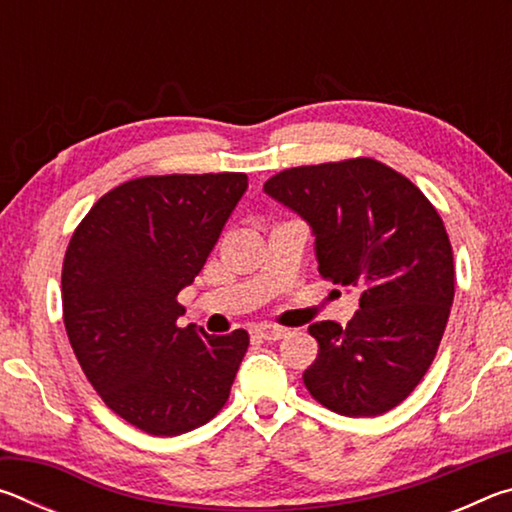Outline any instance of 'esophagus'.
Listing matches in <instances>:
<instances>
[{
    "label": "esophagus",
    "mask_w": 512,
    "mask_h": 512,
    "mask_svg": "<svg viewBox=\"0 0 512 512\" xmlns=\"http://www.w3.org/2000/svg\"><path fill=\"white\" fill-rule=\"evenodd\" d=\"M255 334L259 336V339H264V341H280L282 336L287 334V329L277 327V325H259L255 329Z\"/></svg>",
    "instance_id": "1"
}]
</instances>
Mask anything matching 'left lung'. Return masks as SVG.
Masks as SVG:
<instances>
[{
    "label": "left lung",
    "instance_id": "8db88e82",
    "mask_svg": "<svg viewBox=\"0 0 512 512\" xmlns=\"http://www.w3.org/2000/svg\"><path fill=\"white\" fill-rule=\"evenodd\" d=\"M264 192L305 219L325 280L361 291L348 325H309L318 357L302 375L329 411L372 418L413 393L454 300L445 223L409 178L372 158L275 173Z\"/></svg>",
    "mask_w": 512,
    "mask_h": 512
}]
</instances>
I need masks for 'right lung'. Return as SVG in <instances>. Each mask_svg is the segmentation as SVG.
Wrapping results in <instances>:
<instances>
[{"label":"right lung","mask_w":512,"mask_h":512,"mask_svg":"<svg viewBox=\"0 0 512 512\" xmlns=\"http://www.w3.org/2000/svg\"><path fill=\"white\" fill-rule=\"evenodd\" d=\"M248 187L246 173L144 176L103 194L69 239L63 320L108 409L151 436L210 422L230 397L248 332L178 327L194 282Z\"/></svg>","instance_id":"right-lung-1"}]
</instances>
